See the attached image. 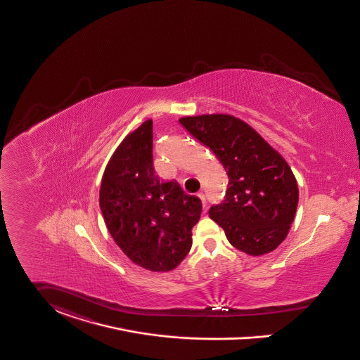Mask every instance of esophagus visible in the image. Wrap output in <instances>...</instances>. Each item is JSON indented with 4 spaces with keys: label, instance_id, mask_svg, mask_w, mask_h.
Masks as SVG:
<instances>
[{
    "label": "esophagus",
    "instance_id": "obj_1",
    "mask_svg": "<svg viewBox=\"0 0 360 360\" xmlns=\"http://www.w3.org/2000/svg\"><path fill=\"white\" fill-rule=\"evenodd\" d=\"M198 196H199V199L202 200V205H203V207H206V196H205L202 192H199V193H198Z\"/></svg>",
    "mask_w": 360,
    "mask_h": 360
}]
</instances>
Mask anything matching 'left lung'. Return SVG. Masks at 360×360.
Listing matches in <instances>:
<instances>
[{
  "label": "left lung",
  "instance_id": "left-lung-1",
  "mask_svg": "<svg viewBox=\"0 0 360 360\" xmlns=\"http://www.w3.org/2000/svg\"><path fill=\"white\" fill-rule=\"evenodd\" d=\"M180 124L209 147L228 174V188L209 216L248 255H264L287 238L299 190L287 161L248 124L229 115L183 117Z\"/></svg>",
  "mask_w": 360,
  "mask_h": 360
}]
</instances>
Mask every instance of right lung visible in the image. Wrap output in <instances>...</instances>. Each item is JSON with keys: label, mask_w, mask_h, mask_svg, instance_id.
<instances>
[{"label": "right lung", "mask_w": 360, "mask_h": 360, "mask_svg": "<svg viewBox=\"0 0 360 360\" xmlns=\"http://www.w3.org/2000/svg\"><path fill=\"white\" fill-rule=\"evenodd\" d=\"M99 207L121 251L151 271H169L187 257L202 213L199 198L155 174L151 120L129 134L110 158Z\"/></svg>", "instance_id": "obj_1"}]
</instances>
